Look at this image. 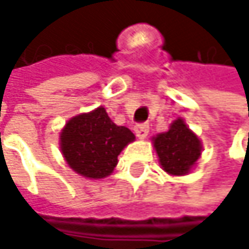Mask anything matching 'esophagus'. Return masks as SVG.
<instances>
[{"label": "esophagus", "mask_w": 249, "mask_h": 249, "mask_svg": "<svg viewBox=\"0 0 249 249\" xmlns=\"http://www.w3.org/2000/svg\"><path fill=\"white\" fill-rule=\"evenodd\" d=\"M134 133L139 139H146V136L149 133V125L148 124H137L134 127Z\"/></svg>", "instance_id": "1"}]
</instances>
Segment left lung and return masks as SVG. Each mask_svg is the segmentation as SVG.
<instances>
[{
  "label": "left lung",
  "instance_id": "left-lung-1",
  "mask_svg": "<svg viewBox=\"0 0 249 249\" xmlns=\"http://www.w3.org/2000/svg\"><path fill=\"white\" fill-rule=\"evenodd\" d=\"M152 145L161 169L172 176L188 175L203 151L202 140L182 118L175 119L167 131L154 136Z\"/></svg>",
  "mask_w": 249,
  "mask_h": 249
}]
</instances>
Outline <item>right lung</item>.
I'll return each mask as SVG.
<instances>
[{
    "label": "right lung",
    "mask_w": 249,
    "mask_h": 249,
    "mask_svg": "<svg viewBox=\"0 0 249 249\" xmlns=\"http://www.w3.org/2000/svg\"><path fill=\"white\" fill-rule=\"evenodd\" d=\"M136 136L109 118L103 106L73 116L59 133L61 154L69 167L88 179H103L115 170L118 155Z\"/></svg>",
    "instance_id": "1"
}]
</instances>
